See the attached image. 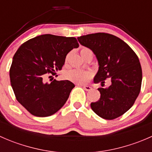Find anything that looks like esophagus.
Instances as JSON below:
<instances>
[{"instance_id":"obj_1","label":"esophagus","mask_w":152,"mask_h":152,"mask_svg":"<svg viewBox=\"0 0 152 152\" xmlns=\"http://www.w3.org/2000/svg\"><path fill=\"white\" fill-rule=\"evenodd\" d=\"M82 87L84 88V90H85L86 91H89V90H90L92 89L91 87H90V86L88 85H81Z\"/></svg>"}]
</instances>
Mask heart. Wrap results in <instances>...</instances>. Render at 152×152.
I'll list each match as a JSON object with an SVG mask.
<instances>
[{"instance_id":"b5f03b06","label":"heart","mask_w":152,"mask_h":152,"mask_svg":"<svg viewBox=\"0 0 152 152\" xmlns=\"http://www.w3.org/2000/svg\"><path fill=\"white\" fill-rule=\"evenodd\" d=\"M80 53L83 58H85L89 53H93L91 50L87 48H83L80 50ZM92 74L90 72L81 69H73L68 70L65 73V78L70 82L77 84H85L88 82L91 78Z\"/></svg>"}]
</instances>
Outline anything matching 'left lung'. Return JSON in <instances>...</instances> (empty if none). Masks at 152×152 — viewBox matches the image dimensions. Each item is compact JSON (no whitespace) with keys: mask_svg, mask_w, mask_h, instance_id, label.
<instances>
[{"mask_svg":"<svg viewBox=\"0 0 152 152\" xmlns=\"http://www.w3.org/2000/svg\"><path fill=\"white\" fill-rule=\"evenodd\" d=\"M77 39L93 52L98 60L94 83L100 82L103 86L106 79L111 81L109 87L98 89L101 97L90 104L92 110L107 120L122 115L132 107L140 91L142 69L138 57L124 41L113 34H90Z\"/></svg>","mask_w":152,"mask_h":152,"instance_id":"obj_1","label":"left lung"}]
</instances>
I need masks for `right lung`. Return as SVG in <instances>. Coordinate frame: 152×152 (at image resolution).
I'll list each match as a JSON object with an SVG mask.
<instances>
[{
  "instance_id": "obj_1",
  "label": "right lung",
  "mask_w": 152,
  "mask_h": 152,
  "mask_svg": "<svg viewBox=\"0 0 152 152\" xmlns=\"http://www.w3.org/2000/svg\"><path fill=\"white\" fill-rule=\"evenodd\" d=\"M79 47L75 37L42 34L24 42L13 56L11 85L18 102L33 115L47 117L59 111L74 84L68 80L45 82L65 65L67 53Z\"/></svg>"
}]
</instances>
